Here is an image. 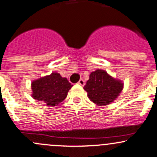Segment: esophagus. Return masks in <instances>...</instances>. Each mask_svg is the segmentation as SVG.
<instances>
[{
    "mask_svg": "<svg viewBox=\"0 0 157 157\" xmlns=\"http://www.w3.org/2000/svg\"><path fill=\"white\" fill-rule=\"evenodd\" d=\"M78 83L80 85H82V86H84V85H85V81H84L83 78H81L80 80L78 81Z\"/></svg>",
    "mask_w": 157,
    "mask_h": 157,
    "instance_id": "esophagus-1",
    "label": "esophagus"
}]
</instances>
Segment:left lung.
<instances>
[{
  "mask_svg": "<svg viewBox=\"0 0 157 157\" xmlns=\"http://www.w3.org/2000/svg\"><path fill=\"white\" fill-rule=\"evenodd\" d=\"M123 84L108 75L101 69L90 74L84 89L88 92V98L99 106L109 104L122 91Z\"/></svg>",
  "mask_w": 157,
  "mask_h": 157,
  "instance_id": "8db88e82",
  "label": "left lung"
}]
</instances>
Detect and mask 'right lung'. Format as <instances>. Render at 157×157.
<instances>
[{
  "instance_id": "add662e5",
  "label": "right lung",
  "mask_w": 157,
  "mask_h": 157,
  "mask_svg": "<svg viewBox=\"0 0 157 157\" xmlns=\"http://www.w3.org/2000/svg\"><path fill=\"white\" fill-rule=\"evenodd\" d=\"M72 85L67 78H63L57 72L32 82V97L44 101L48 106H54L64 101Z\"/></svg>"
}]
</instances>
